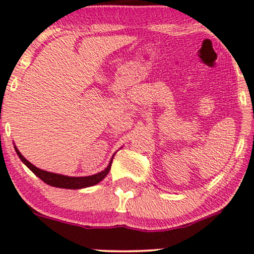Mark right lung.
<instances>
[{
  "mask_svg": "<svg viewBox=\"0 0 254 254\" xmlns=\"http://www.w3.org/2000/svg\"><path fill=\"white\" fill-rule=\"evenodd\" d=\"M15 151L16 154L19 155L20 160H21L24 164L27 166L30 170L36 174L37 177H39L40 179L43 180L44 183H46L48 185L55 186V188H61V189H70V190H76V189H83V188H88V186H93L95 184H98L99 182L104 179L105 177L109 174V172L111 170V164H112V160H111L110 165L107 166L106 168L100 173L94 174V176H89V177H66V176H62V174H56V173H51V172H46L43 170H39L37 168L36 166H33L31 162H28L27 160L25 159L24 156L21 155L19 150H17L16 147Z\"/></svg>",
  "mask_w": 254,
  "mask_h": 254,
  "instance_id": "obj_1",
  "label": "right lung"
}]
</instances>
